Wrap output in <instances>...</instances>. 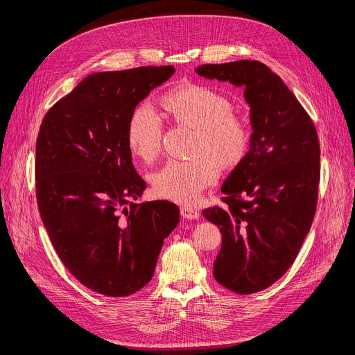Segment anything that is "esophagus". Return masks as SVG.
I'll return each instance as SVG.
<instances>
[{
	"instance_id": "1",
	"label": "esophagus",
	"mask_w": 355,
	"mask_h": 355,
	"mask_svg": "<svg viewBox=\"0 0 355 355\" xmlns=\"http://www.w3.org/2000/svg\"><path fill=\"white\" fill-rule=\"evenodd\" d=\"M181 216L184 219H188V220H193V219H198L200 215L196 209H192V208H188V207H182L181 208Z\"/></svg>"
}]
</instances>
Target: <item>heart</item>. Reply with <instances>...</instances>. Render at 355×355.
Returning <instances> with one entry per match:
<instances>
[{
	"instance_id": "obj_1",
	"label": "heart",
	"mask_w": 355,
	"mask_h": 355,
	"mask_svg": "<svg viewBox=\"0 0 355 355\" xmlns=\"http://www.w3.org/2000/svg\"><path fill=\"white\" fill-rule=\"evenodd\" d=\"M163 105L177 123L196 129L191 160H170L151 175L155 192L177 204L193 205L202 192L214 185L225 166L239 164L250 147L251 129L243 116L233 114L230 99L219 91L189 84L163 98ZM163 123L156 110L143 104L130 115L126 141L143 162H153L162 150Z\"/></svg>"
}]
</instances>
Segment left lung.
Segmentation results:
<instances>
[{
    "label": "left lung",
    "mask_w": 355,
    "mask_h": 355,
    "mask_svg": "<svg viewBox=\"0 0 355 355\" xmlns=\"http://www.w3.org/2000/svg\"><path fill=\"white\" fill-rule=\"evenodd\" d=\"M196 74L244 88L251 139L244 159L222 185L229 208L202 212L218 225L222 248L214 277L248 295L277 282L311 230L320 180V147L311 116L266 64H204Z\"/></svg>",
    "instance_id": "obj_1"
}]
</instances>
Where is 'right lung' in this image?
<instances>
[{
  "mask_svg": "<svg viewBox=\"0 0 355 355\" xmlns=\"http://www.w3.org/2000/svg\"><path fill=\"white\" fill-rule=\"evenodd\" d=\"M174 73L147 66L89 74L40 125L35 173L43 225L67 270L101 295L141 289L180 223L173 202H136L146 182L126 141L137 104Z\"/></svg>",
  "mask_w": 355,
  "mask_h": 355,
  "instance_id": "right-lung-1",
  "label": "right lung"
}]
</instances>
